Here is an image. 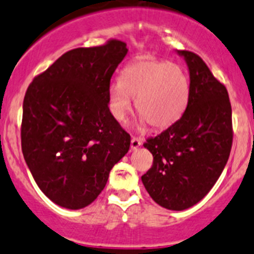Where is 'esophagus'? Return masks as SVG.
I'll list each match as a JSON object with an SVG mask.
<instances>
[{"mask_svg":"<svg viewBox=\"0 0 254 254\" xmlns=\"http://www.w3.org/2000/svg\"><path fill=\"white\" fill-rule=\"evenodd\" d=\"M141 144H142L141 140L137 139V137H132L131 142H130V149H131L132 151H134V150H137L140 146H141Z\"/></svg>","mask_w":254,"mask_h":254,"instance_id":"34e87169","label":"esophagus"}]
</instances>
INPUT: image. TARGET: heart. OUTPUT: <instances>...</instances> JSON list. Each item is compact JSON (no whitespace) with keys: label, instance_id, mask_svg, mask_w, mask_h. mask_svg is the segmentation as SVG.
<instances>
[{"label":"heart","instance_id":"1","mask_svg":"<svg viewBox=\"0 0 254 254\" xmlns=\"http://www.w3.org/2000/svg\"><path fill=\"white\" fill-rule=\"evenodd\" d=\"M108 98L109 110L117 122H127L132 98L141 127L150 124L155 130H165L184 115L189 104L190 82L179 65L141 57L123 69L120 82L109 87Z\"/></svg>","mask_w":254,"mask_h":254}]
</instances>
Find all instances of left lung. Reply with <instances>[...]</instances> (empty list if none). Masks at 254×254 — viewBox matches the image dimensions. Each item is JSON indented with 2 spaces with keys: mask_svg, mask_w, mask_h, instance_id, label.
<instances>
[{
  "mask_svg": "<svg viewBox=\"0 0 254 254\" xmlns=\"http://www.w3.org/2000/svg\"><path fill=\"white\" fill-rule=\"evenodd\" d=\"M176 52L189 67V104L176 124L144 144L154 162L141 181L157 205L182 211L200 202L221 176L230 157L233 131L225 85L197 54Z\"/></svg>",
  "mask_w": 254,
  "mask_h": 254,
  "instance_id": "1",
  "label": "left lung"
}]
</instances>
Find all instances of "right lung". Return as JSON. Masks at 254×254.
Here are the masks:
<instances>
[{
    "instance_id": "right-lung-1",
    "label": "right lung",
    "mask_w": 254,
    "mask_h": 254,
    "mask_svg": "<svg viewBox=\"0 0 254 254\" xmlns=\"http://www.w3.org/2000/svg\"><path fill=\"white\" fill-rule=\"evenodd\" d=\"M127 53L118 39L72 49L27 89L22 152L42 192L61 207L90 205L129 151L130 135L108 107L110 79Z\"/></svg>"
}]
</instances>
